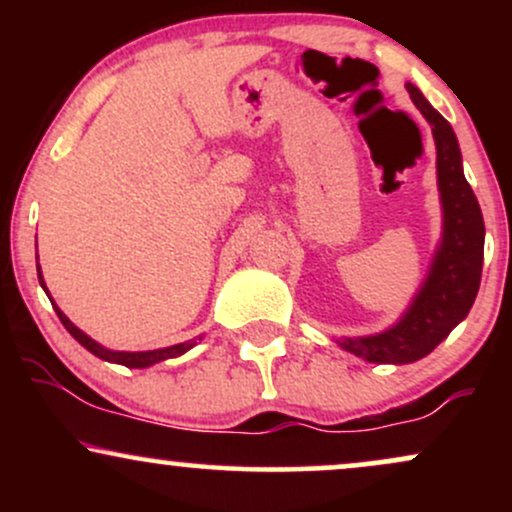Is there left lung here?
Returning <instances> with one entry per match:
<instances>
[{"instance_id": "8db88e82", "label": "left lung", "mask_w": 512, "mask_h": 512, "mask_svg": "<svg viewBox=\"0 0 512 512\" xmlns=\"http://www.w3.org/2000/svg\"><path fill=\"white\" fill-rule=\"evenodd\" d=\"M407 91L436 139V170L443 204V238L414 301L390 330L370 337H342L344 351L368 363H414L431 354L472 310L484 264V216L462 170V154L450 122L414 84Z\"/></svg>"}]
</instances>
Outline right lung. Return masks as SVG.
<instances>
[{"label": "right lung", "mask_w": 512, "mask_h": 512, "mask_svg": "<svg viewBox=\"0 0 512 512\" xmlns=\"http://www.w3.org/2000/svg\"><path fill=\"white\" fill-rule=\"evenodd\" d=\"M38 281H40V286H43L45 293H48V298H50L48 286H45V281H43V272H40V264H38ZM50 301H52V298H50ZM52 308L57 310V317H60L62 325L67 327V332L72 334V337L81 346H84V349L91 351L93 356L103 358V361L120 363V366H127V368H149V366H154V363L166 361V358H178V356L185 354V351H190L192 346H195L199 339H202V337H197V339H190V342L173 344V346H166V349H154V351H113V349H105V346H101L98 342H93V339L88 337L86 332H81L79 327H76L74 322L69 320V317L64 315L60 308H57L55 301H52Z\"/></svg>", "instance_id": "add662e5"}]
</instances>
